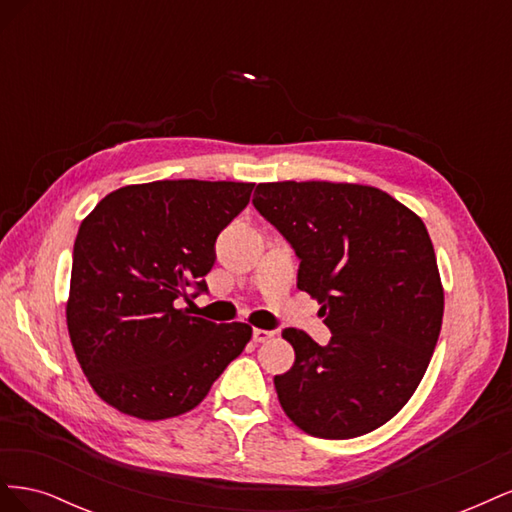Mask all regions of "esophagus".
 <instances>
[{
    "instance_id": "34e87169",
    "label": "esophagus",
    "mask_w": 512,
    "mask_h": 512,
    "mask_svg": "<svg viewBox=\"0 0 512 512\" xmlns=\"http://www.w3.org/2000/svg\"><path fill=\"white\" fill-rule=\"evenodd\" d=\"M271 337H273V331H265V329H254V333H252V339L256 344H265Z\"/></svg>"
}]
</instances>
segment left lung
<instances>
[{"instance_id":"obj_1","label":"left lung","mask_w":512,"mask_h":512,"mask_svg":"<svg viewBox=\"0 0 512 512\" xmlns=\"http://www.w3.org/2000/svg\"><path fill=\"white\" fill-rule=\"evenodd\" d=\"M258 213L301 260L297 288L318 299L327 346L284 329L294 365L273 384L309 436L348 440L408 404L438 344L444 290L429 232L414 211L359 183H258Z\"/></svg>"}]
</instances>
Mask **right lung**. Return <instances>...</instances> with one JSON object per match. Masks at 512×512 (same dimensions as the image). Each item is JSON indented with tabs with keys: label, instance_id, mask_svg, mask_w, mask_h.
I'll return each instance as SVG.
<instances>
[{
	"label": "right lung",
	"instance_id": "1",
	"mask_svg": "<svg viewBox=\"0 0 512 512\" xmlns=\"http://www.w3.org/2000/svg\"><path fill=\"white\" fill-rule=\"evenodd\" d=\"M252 190L196 179L126 185L83 220L66 320L83 374L108 406L143 421L190 412L252 339L250 324L179 309L207 292L215 239Z\"/></svg>",
	"mask_w": 512,
	"mask_h": 512
}]
</instances>
